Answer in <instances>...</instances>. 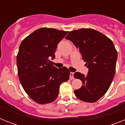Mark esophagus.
<instances>
[{
	"mask_svg": "<svg viewBox=\"0 0 125 125\" xmlns=\"http://www.w3.org/2000/svg\"><path fill=\"white\" fill-rule=\"evenodd\" d=\"M74 73L71 72L70 73V79H74Z\"/></svg>",
	"mask_w": 125,
	"mask_h": 125,
	"instance_id": "esophagus-1",
	"label": "esophagus"
}]
</instances>
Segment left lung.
<instances>
[{"instance_id": "8db88e82", "label": "left lung", "mask_w": 125, "mask_h": 125, "mask_svg": "<svg viewBox=\"0 0 125 125\" xmlns=\"http://www.w3.org/2000/svg\"><path fill=\"white\" fill-rule=\"evenodd\" d=\"M66 39L71 41L79 49L88 74L76 72L74 76L83 83L74 90L76 96L88 103L98 101L107 92L116 70L117 51L111 39L93 29H80L69 32Z\"/></svg>"}]
</instances>
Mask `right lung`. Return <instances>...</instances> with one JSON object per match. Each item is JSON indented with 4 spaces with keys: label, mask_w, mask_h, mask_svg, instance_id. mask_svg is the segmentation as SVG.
<instances>
[{
    "label": "right lung",
    "mask_w": 125,
    "mask_h": 125,
    "mask_svg": "<svg viewBox=\"0 0 125 125\" xmlns=\"http://www.w3.org/2000/svg\"><path fill=\"white\" fill-rule=\"evenodd\" d=\"M67 34L43 27L33 32L20 45L17 56L19 78L25 93L37 103L54 101L61 84L69 80L68 68L57 69L49 60L54 59L57 44Z\"/></svg>",
    "instance_id": "1"
}]
</instances>
